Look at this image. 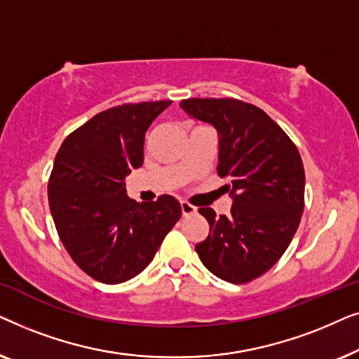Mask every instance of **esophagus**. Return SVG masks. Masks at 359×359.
<instances>
[{
    "label": "esophagus",
    "instance_id": "obj_1",
    "mask_svg": "<svg viewBox=\"0 0 359 359\" xmlns=\"http://www.w3.org/2000/svg\"><path fill=\"white\" fill-rule=\"evenodd\" d=\"M181 212H183V217H189V215L198 214V209L189 203H186V201H181Z\"/></svg>",
    "mask_w": 359,
    "mask_h": 359
}]
</instances>
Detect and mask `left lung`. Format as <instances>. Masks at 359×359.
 <instances>
[{
    "label": "left lung",
    "mask_w": 359,
    "mask_h": 359,
    "mask_svg": "<svg viewBox=\"0 0 359 359\" xmlns=\"http://www.w3.org/2000/svg\"><path fill=\"white\" fill-rule=\"evenodd\" d=\"M180 106L217 130V173L229 178L222 188L233 201L230 214L219 217L210 208L199 209L209 235L196 252L224 281H252L283 257L301 222L306 188L301 155L281 127L248 102L191 97Z\"/></svg>",
    "instance_id": "left-lung-1"
}]
</instances>
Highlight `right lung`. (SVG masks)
Listing matches in <instances>:
<instances>
[{
	"label": "right lung",
	"mask_w": 359,
	"mask_h": 359,
	"mask_svg": "<svg viewBox=\"0 0 359 359\" xmlns=\"http://www.w3.org/2000/svg\"><path fill=\"white\" fill-rule=\"evenodd\" d=\"M171 101L111 107L63 142L48 180V205L63 247L96 281L119 284L144 271L181 205L163 194L151 203L127 196L126 178L144 163V140Z\"/></svg>",
	"instance_id": "obj_1"
}]
</instances>
